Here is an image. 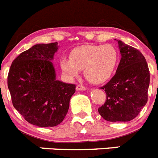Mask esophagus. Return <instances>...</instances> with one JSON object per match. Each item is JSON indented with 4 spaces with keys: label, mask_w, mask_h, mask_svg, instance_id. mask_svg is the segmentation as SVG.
Wrapping results in <instances>:
<instances>
[{
    "label": "esophagus",
    "mask_w": 158,
    "mask_h": 158,
    "mask_svg": "<svg viewBox=\"0 0 158 158\" xmlns=\"http://www.w3.org/2000/svg\"><path fill=\"white\" fill-rule=\"evenodd\" d=\"M76 89L77 91H84V90L87 89V88L85 85H77Z\"/></svg>",
    "instance_id": "34e87169"
}]
</instances>
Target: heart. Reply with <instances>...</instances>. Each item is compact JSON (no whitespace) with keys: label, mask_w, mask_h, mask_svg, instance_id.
<instances>
[{"label":"heart","mask_w":158,"mask_h":158,"mask_svg":"<svg viewBox=\"0 0 158 158\" xmlns=\"http://www.w3.org/2000/svg\"><path fill=\"white\" fill-rule=\"evenodd\" d=\"M118 61L119 54L112 45H84L73 49L69 58H62L60 67L69 80L77 77L84 69L88 81L101 84L114 75Z\"/></svg>","instance_id":"obj_1"}]
</instances>
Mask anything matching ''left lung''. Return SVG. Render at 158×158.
Segmentation results:
<instances>
[{
	"instance_id": "left-lung-1",
	"label": "left lung",
	"mask_w": 158,
	"mask_h": 158,
	"mask_svg": "<svg viewBox=\"0 0 158 158\" xmlns=\"http://www.w3.org/2000/svg\"><path fill=\"white\" fill-rule=\"evenodd\" d=\"M117 42L120 62L114 77L101 88L107 100L98 111L109 122H128L139 115L147 103L150 70L139 50L121 40Z\"/></svg>"
}]
</instances>
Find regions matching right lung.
<instances>
[{
	"instance_id": "right-lung-1",
	"label": "right lung",
	"mask_w": 158,
	"mask_h": 158,
	"mask_svg": "<svg viewBox=\"0 0 158 158\" xmlns=\"http://www.w3.org/2000/svg\"><path fill=\"white\" fill-rule=\"evenodd\" d=\"M58 43L35 44L15 58L8 76L14 107L26 121L41 127L63 121L76 85L56 79L54 54Z\"/></svg>"
}]
</instances>
